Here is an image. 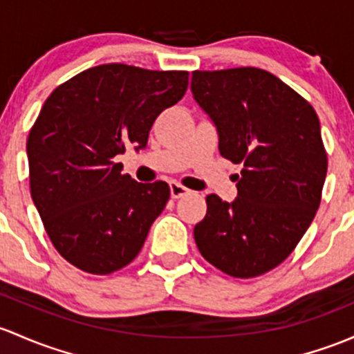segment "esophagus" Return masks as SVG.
<instances>
[{
  "label": "esophagus",
  "instance_id": "34e87169",
  "mask_svg": "<svg viewBox=\"0 0 354 354\" xmlns=\"http://www.w3.org/2000/svg\"><path fill=\"white\" fill-rule=\"evenodd\" d=\"M169 189H171V198H181V196H185L189 192L188 188H185L183 185L178 183V181H171Z\"/></svg>",
  "mask_w": 354,
  "mask_h": 354
}]
</instances>
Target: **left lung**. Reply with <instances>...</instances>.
Masks as SVG:
<instances>
[{
	"label": "left lung",
	"mask_w": 354,
	"mask_h": 354,
	"mask_svg": "<svg viewBox=\"0 0 354 354\" xmlns=\"http://www.w3.org/2000/svg\"><path fill=\"white\" fill-rule=\"evenodd\" d=\"M192 93L217 127L218 151L234 165L237 198L207 196L195 225L198 251L234 278L283 263L321 205L327 154L310 103L268 71H193Z\"/></svg>",
	"instance_id": "8db88e82"
}]
</instances>
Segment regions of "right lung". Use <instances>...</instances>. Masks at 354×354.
I'll return each instance as SVG.
<instances>
[{
    "label": "right lung",
    "mask_w": 354,
    "mask_h": 354,
    "mask_svg": "<svg viewBox=\"0 0 354 354\" xmlns=\"http://www.w3.org/2000/svg\"><path fill=\"white\" fill-rule=\"evenodd\" d=\"M187 88V71L111 62L76 74L46 100L27 140L30 193L73 266L110 274L139 254L169 187L137 183L115 158L146 147L156 118Z\"/></svg>",
    "instance_id": "1"
}]
</instances>
